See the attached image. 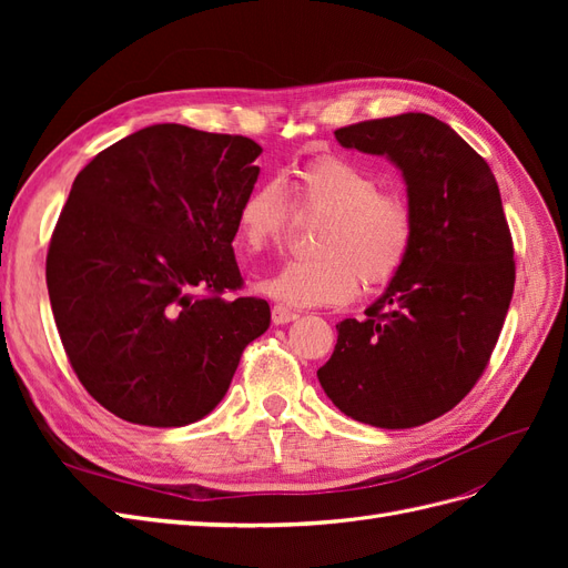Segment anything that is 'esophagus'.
I'll list each match as a JSON object with an SVG mask.
<instances>
[{
  "label": "esophagus",
  "mask_w": 568,
  "mask_h": 568,
  "mask_svg": "<svg viewBox=\"0 0 568 568\" xmlns=\"http://www.w3.org/2000/svg\"><path fill=\"white\" fill-rule=\"evenodd\" d=\"M294 320H298V313L291 311V307H286L282 303L272 307V322L274 324H288V322H294Z\"/></svg>",
  "instance_id": "esophagus-1"
}]
</instances>
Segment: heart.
<instances>
[{
	"mask_svg": "<svg viewBox=\"0 0 568 568\" xmlns=\"http://www.w3.org/2000/svg\"><path fill=\"white\" fill-rule=\"evenodd\" d=\"M288 192L298 215H324L311 261H291L257 282L261 294L296 307L338 305L365 288L388 284L415 242L409 203L367 168L341 156L296 165ZM291 227V205L277 180L257 182L236 209V239L248 251L280 246Z\"/></svg>",
	"mask_w": 568,
	"mask_h": 568,
	"instance_id": "heart-1",
	"label": "heart"
}]
</instances>
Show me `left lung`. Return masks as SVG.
Here are the masks:
<instances>
[{
    "instance_id": "obj_1",
    "label": "left lung",
    "mask_w": 568,
    "mask_h": 568,
    "mask_svg": "<svg viewBox=\"0 0 568 568\" xmlns=\"http://www.w3.org/2000/svg\"><path fill=\"white\" fill-rule=\"evenodd\" d=\"M341 146L400 168L415 242L365 320L336 324L317 379L355 422L412 428L450 412L488 367L514 294V246L488 163L426 113L365 120Z\"/></svg>"
}]
</instances>
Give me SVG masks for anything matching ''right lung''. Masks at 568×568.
<instances>
[{"instance_id": "right-lung-1", "label": "right lung", "mask_w": 568, "mask_h": 568, "mask_svg": "<svg viewBox=\"0 0 568 568\" xmlns=\"http://www.w3.org/2000/svg\"><path fill=\"white\" fill-rule=\"evenodd\" d=\"M263 149L242 134L163 123L84 165L47 253L51 313L92 398L142 426H186L225 398L267 332L232 242Z\"/></svg>"}]
</instances>
